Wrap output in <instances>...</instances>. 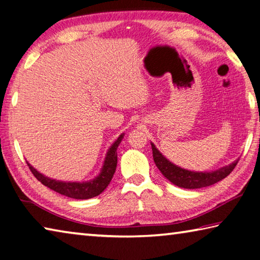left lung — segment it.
<instances>
[{"label":"left lung","instance_id":"8db88e82","mask_svg":"<svg viewBox=\"0 0 260 260\" xmlns=\"http://www.w3.org/2000/svg\"><path fill=\"white\" fill-rule=\"evenodd\" d=\"M150 143L152 148L153 160H155V164L158 167V170L160 171L161 174L170 182L184 189H197L212 186V184L225 179L227 175H230L232 171L235 169L237 162H239V159H236L231 162V164L220 167V169L215 171H209V172L208 171H205V172L189 171L173 164L172 161H170L158 150L155 144L152 142Z\"/></svg>","mask_w":260,"mask_h":260}]
</instances>
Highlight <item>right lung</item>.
Here are the masks:
<instances>
[{
  "mask_svg": "<svg viewBox=\"0 0 260 260\" xmlns=\"http://www.w3.org/2000/svg\"><path fill=\"white\" fill-rule=\"evenodd\" d=\"M124 133L118 136V139L112 143V146L109 148V150L105 155L104 162L101 172L98 177L89 180V181H81V182H72V181H59V180H55L51 178H48L46 175L39 172L34 169V167L29 164L30 172L37 178L42 184L46 187L52 189L56 192H59L61 195L71 197V199L76 200H88L93 199L95 196H99L101 192L104 191V189L109 186L110 181L113 177L114 172H116L117 167V148L119 146L120 142L124 139Z\"/></svg>",
  "mask_w": 260,
  "mask_h": 260,
  "instance_id": "add662e5",
  "label": "right lung"
}]
</instances>
